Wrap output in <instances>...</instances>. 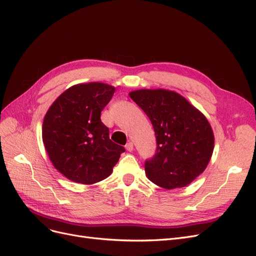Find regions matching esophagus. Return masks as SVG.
<instances>
[{
  "mask_svg": "<svg viewBox=\"0 0 256 256\" xmlns=\"http://www.w3.org/2000/svg\"><path fill=\"white\" fill-rule=\"evenodd\" d=\"M125 147H126V150L128 152H132L134 150V143L132 142H128Z\"/></svg>",
  "mask_w": 256,
  "mask_h": 256,
  "instance_id": "esophagus-1",
  "label": "esophagus"
}]
</instances>
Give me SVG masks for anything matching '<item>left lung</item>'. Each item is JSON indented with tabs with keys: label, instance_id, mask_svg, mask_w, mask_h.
<instances>
[{
	"label": "left lung",
	"instance_id": "obj_1",
	"mask_svg": "<svg viewBox=\"0 0 256 256\" xmlns=\"http://www.w3.org/2000/svg\"><path fill=\"white\" fill-rule=\"evenodd\" d=\"M129 96L148 116L156 134L157 152L145 161L147 178L168 190L191 184L204 172L214 147L205 115L174 90H136Z\"/></svg>",
	"mask_w": 256,
	"mask_h": 256
}]
</instances>
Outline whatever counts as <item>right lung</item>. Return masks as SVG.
Wrapping results in <instances>:
<instances>
[{
  "label": "right lung",
  "mask_w": 256,
  "mask_h": 256,
  "mask_svg": "<svg viewBox=\"0 0 256 256\" xmlns=\"http://www.w3.org/2000/svg\"><path fill=\"white\" fill-rule=\"evenodd\" d=\"M114 92V86L102 82L76 84L60 94L46 113V152L69 180L82 184L104 180L125 152L110 140L109 128L100 120Z\"/></svg>",
  "instance_id": "1"
}]
</instances>
